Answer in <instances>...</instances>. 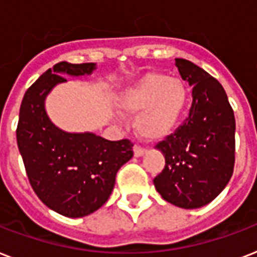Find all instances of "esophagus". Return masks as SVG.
<instances>
[{"instance_id": "1", "label": "esophagus", "mask_w": 257, "mask_h": 257, "mask_svg": "<svg viewBox=\"0 0 257 257\" xmlns=\"http://www.w3.org/2000/svg\"><path fill=\"white\" fill-rule=\"evenodd\" d=\"M133 152H135V156L136 157H140L143 156L145 152H147V149L144 147H141V145H135V148H133Z\"/></svg>"}]
</instances>
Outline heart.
<instances>
[{"mask_svg": "<svg viewBox=\"0 0 257 257\" xmlns=\"http://www.w3.org/2000/svg\"><path fill=\"white\" fill-rule=\"evenodd\" d=\"M121 108L137 113L135 126L147 140H160L173 132L187 104V88L179 78L149 73L125 90Z\"/></svg>", "mask_w": 257, "mask_h": 257, "instance_id": "b5f03b06", "label": "heart"}]
</instances>
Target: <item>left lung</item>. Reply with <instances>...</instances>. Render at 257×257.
<instances>
[{"instance_id":"1","label":"left lung","mask_w":257,"mask_h":257,"mask_svg":"<svg viewBox=\"0 0 257 257\" xmlns=\"http://www.w3.org/2000/svg\"><path fill=\"white\" fill-rule=\"evenodd\" d=\"M192 88V105L183 124L156 148L165 167L153 184L161 197L185 209L211 203L231 180L235 167V114L217 80L193 62L176 58Z\"/></svg>"}]
</instances>
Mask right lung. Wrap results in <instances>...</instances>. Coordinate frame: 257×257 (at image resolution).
<instances>
[{
	"label": "right lung",
	"instance_id": "1",
	"mask_svg": "<svg viewBox=\"0 0 257 257\" xmlns=\"http://www.w3.org/2000/svg\"><path fill=\"white\" fill-rule=\"evenodd\" d=\"M93 62H58L26 90L16 135L29 183L46 207L66 217H82L102 207L112 193L116 175L132 159L128 139L105 140L93 133H66L46 116V94L61 74L92 73Z\"/></svg>",
	"mask_w": 257,
	"mask_h": 257
}]
</instances>
